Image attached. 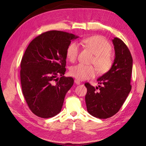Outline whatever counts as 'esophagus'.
I'll use <instances>...</instances> for the list:
<instances>
[{
	"label": "esophagus",
	"instance_id": "obj_1",
	"mask_svg": "<svg viewBox=\"0 0 146 146\" xmlns=\"http://www.w3.org/2000/svg\"><path fill=\"white\" fill-rule=\"evenodd\" d=\"M75 83H76V85H80V83H81V82H80L79 81V80H75Z\"/></svg>",
	"mask_w": 146,
	"mask_h": 146
}]
</instances>
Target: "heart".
<instances>
[{
	"label": "heart",
	"instance_id": "1",
	"mask_svg": "<svg viewBox=\"0 0 146 146\" xmlns=\"http://www.w3.org/2000/svg\"><path fill=\"white\" fill-rule=\"evenodd\" d=\"M83 44L94 54L92 64H94L99 74H104L110 70L113 65V59L111 54V46L104 37L94 36L83 40ZM79 46L75 42L70 43L66 51V57L71 62H74L78 57ZM70 74L79 80L92 78L95 75V69L92 66L78 64L71 67Z\"/></svg>",
	"mask_w": 146,
	"mask_h": 146
}]
</instances>
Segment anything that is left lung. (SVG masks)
Here are the masks:
<instances>
[{
  "label": "left lung",
  "mask_w": 146,
  "mask_h": 146,
  "mask_svg": "<svg viewBox=\"0 0 146 146\" xmlns=\"http://www.w3.org/2000/svg\"><path fill=\"white\" fill-rule=\"evenodd\" d=\"M114 62L110 70L98 78L95 88L89 83L85 102L88 112L99 119H107L117 113L131 90L132 58L129 48L120 39L114 38Z\"/></svg>",
  "instance_id": "1"
}]
</instances>
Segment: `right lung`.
I'll list each match as a JSON object with an SVG mask.
<instances>
[{
  "mask_svg": "<svg viewBox=\"0 0 146 146\" xmlns=\"http://www.w3.org/2000/svg\"><path fill=\"white\" fill-rule=\"evenodd\" d=\"M78 36L60 31L42 33L29 43L21 63L22 91L30 110L43 119L61 110L72 77H65L66 51ZM61 76L60 79L57 78Z\"/></svg>",
  "mask_w": 146,
  "mask_h": 146,
  "instance_id": "1",
  "label": "right lung"
}]
</instances>
